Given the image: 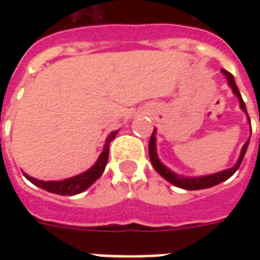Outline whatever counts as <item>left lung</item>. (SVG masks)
Instances as JSON below:
<instances>
[{"mask_svg":"<svg viewBox=\"0 0 260 260\" xmlns=\"http://www.w3.org/2000/svg\"><path fill=\"white\" fill-rule=\"evenodd\" d=\"M221 72L227 76L230 87L233 89L235 96L238 97L242 111H245L246 113L245 103H244V100H242L240 90H238V87H237V85H235L234 76L230 74V72H227L225 69H221ZM246 115H248V113H246ZM248 121H249V124H251V119H249V117H248ZM249 138H251V136H249ZM248 143H249V141H246L245 145L242 146L240 157H238V160H237V163H235L234 167L224 170V171H220V173H216V174L203 175V177H182V175L173 173L171 170L167 169V167H166V166L158 160L157 153H156V129H154L153 131L152 136H150V142H149V157H150V161H152L154 170H156L158 174L163 177L164 180H167L169 182H171L173 185L178 186V188H182V189H188V191H198V189H206V188L217 185V184H220V182L229 180L230 177L234 174L237 170L240 169L241 163H242V158H244V156H245L246 149H248Z\"/></svg>","mask_w":260,"mask_h":260,"instance_id":"1","label":"left lung"}]
</instances>
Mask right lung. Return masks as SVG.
Returning a JSON list of instances; mask_svg holds the SVG:
<instances>
[{
  "label": "right lung",
  "mask_w": 260,
  "mask_h": 260,
  "mask_svg": "<svg viewBox=\"0 0 260 260\" xmlns=\"http://www.w3.org/2000/svg\"><path fill=\"white\" fill-rule=\"evenodd\" d=\"M117 135V131L111 132L108 138L106 139V145H104V149H103L102 154L99 156L97 161L94 163V166H91L90 169L82 173L79 175H75V177H71V178H67V180L62 181H40L33 178L30 175H27L23 173L27 180L30 181L31 184H35L39 188H42L44 191L51 192V193H57V195H78L80 192H83L85 189H87L89 186L96 182L100 177H102L103 171L106 169V164H107L108 160V147H110V142L113 141L114 138Z\"/></svg>",
  "instance_id": "right-lung-1"
}]
</instances>
